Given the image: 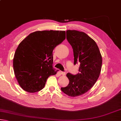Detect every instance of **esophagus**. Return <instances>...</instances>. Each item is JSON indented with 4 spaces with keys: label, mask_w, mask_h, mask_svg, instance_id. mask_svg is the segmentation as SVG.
Returning a JSON list of instances; mask_svg holds the SVG:
<instances>
[{
    "label": "esophagus",
    "mask_w": 121,
    "mask_h": 121,
    "mask_svg": "<svg viewBox=\"0 0 121 121\" xmlns=\"http://www.w3.org/2000/svg\"><path fill=\"white\" fill-rule=\"evenodd\" d=\"M60 73H61V75H62L63 76H65V74H66V73H65V72H63V71H61Z\"/></svg>",
    "instance_id": "esophagus-1"
}]
</instances>
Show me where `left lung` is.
Instances as JSON below:
<instances>
[{
  "instance_id": "obj_1",
  "label": "left lung",
  "mask_w": 121,
  "mask_h": 121,
  "mask_svg": "<svg viewBox=\"0 0 121 121\" xmlns=\"http://www.w3.org/2000/svg\"><path fill=\"white\" fill-rule=\"evenodd\" d=\"M67 39L72 46L74 65L80 63L79 73L67 74L69 83L61 87L63 93L70 97L82 95L92 87L99 77L102 56L99 48L93 39L87 34L77 30H67Z\"/></svg>"
}]
</instances>
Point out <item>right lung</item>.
Returning a JSON list of instances; mask_svg holds the SVG:
<instances>
[{"label": "right lung", "mask_w": 121, "mask_h": 121, "mask_svg": "<svg viewBox=\"0 0 121 121\" xmlns=\"http://www.w3.org/2000/svg\"><path fill=\"white\" fill-rule=\"evenodd\" d=\"M65 39V31L44 30L32 32L19 44L14 54V74L24 91L42 90L48 77L56 75L53 51Z\"/></svg>", "instance_id": "obj_1"}]
</instances>
